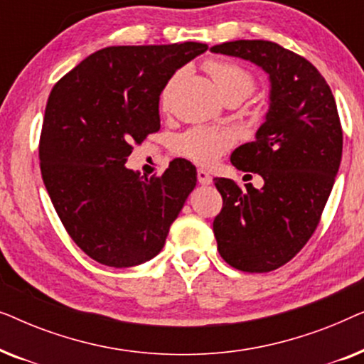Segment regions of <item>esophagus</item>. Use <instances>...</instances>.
I'll use <instances>...</instances> for the list:
<instances>
[{
    "instance_id": "esophagus-1",
    "label": "esophagus",
    "mask_w": 364,
    "mask_h": 364,
    "mask_svg": "<svg viewBox=\"0 0 364 364\" xmlns=\"http://www.w3.org/2000/svg\"><path fill=\"white\" fill-rule=\"evenodd\" d=\"M197 178L202 186H210L212 183V176L207 171H203V168H198L197 171Z\"/></svg>"
}]
</instances>
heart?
<instances>
[{"instance_id": "1", "label": "heart", "mask_w": 364, "mask_h": 364, "mask_svg": "<svg viewBox=\"0 0 364 364\" xmlns=\"http://www.w3.org/2000/svg\"><path fill=\"white\" fill-rule=\"evenodd\" d=\"M205 69L225 99H245L255 89V77L240 64L212 59V61L205 63ZM177 79L178 74L168 79L166 87L162 89L161 104L164 107H167L171 102ZM233 141H235V137L227 129L197 126L178 134L173 141V152L183 159H188V161L200 164V166H210L233 146Z\"/></svg>"}]
</instances>
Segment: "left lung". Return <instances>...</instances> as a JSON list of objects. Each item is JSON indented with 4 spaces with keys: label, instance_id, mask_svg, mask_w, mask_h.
I'll return each mask as SVG.
<instances>
[{
    "label": "left lung",
    "instance_id": "left-lung-1",
    "mask_svg": "<svg viewBox=\"0 0 364 364\" xmlns=\"http://www.w3.org/2000/svg\"><path fill=\"white\" fill-rule=\"evenodd\" d=\"M212 53L247 59L270 77V109L255 141L232 152L238 171L258 173L263 187L215 177L223 205L213 220L220 257L248 273L290 262L310 240L335 183L343 131L325 77L300 54L263 39L217 44Z\"/></svg>",
    "mask_w": 364,
    "mask_h": 364
}]
</instances>
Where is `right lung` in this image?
<instances>
[{
	"mask_svg": "<svg viewBox=\"0 0 364 364\" xmlns=\"http://www.w3.org/2000/svg\"><path fill=\"white\" fill-rule=\"evenodd\" d=\"M203 43L99 49L54 84L39 139L43 182L64 228L102 265H141L162 250L197 183L186 159L162 176L126 167L134 144L161 129L159 97Z\"/></svg>",
	"mask_w": 364,
	"mask_h": 364,
	"instance_id": "add662e5",
	"label": "right lung"
}]
</instances>
